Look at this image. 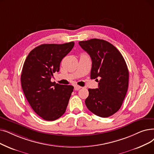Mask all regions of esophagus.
Returning <instances> with one entry per match:
<instances>
[{"mask_svg": "<svg viewBox=\"0 0 154 154\" xmlns=\"http://www.w3.org/2000/svg\"><path fill=\"white\" fill-rule=\"evenodd\" d=\"M81 88V87L78 85H74V89H75V91H78V90H79Z\"/></svg>", "mask_w": 154, "mask_h": 154, "instance_id": "34e87169", "label": "esophagus"}]
</instances>
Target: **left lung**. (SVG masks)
I'll return each mask as SVG.
<instances>
[{"mask_svg":"<svg viewBox=\"0 0 154 154\" xmlns=\"http://www.w3.org/2000/svg\"><path fill=\"white\" fill-rule=\"evenodd\" d=\"M79 44L91 58V79L99 82L98 88L88 89L85 105L96 115L109 117L121 108L128 90L129 72L125 59L115 46L103 39Z\"/></svg>","mask_w":154,"mask_h":154,"instance_id":"left-lung-1","label":"left lung"}]
</instances>
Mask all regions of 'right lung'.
I'll list each match as a JSON object with an SVG mask.
<instances>
[{
    "label": "right lung",
    "instance_id": "1",
    "mask_svg": "<svg viewBox=\"0 0 154 154\" xmlns=\"http://www.w3.org/2000/svg\"><path fill=\"white\" fill-rule=\"evenodd\" d=\"M74 42L43 44L30 51L21 77L25 97L36 114L46 121H54L66 111L73 87L51 82L58 72L62 60L72 50Z\"/></svg>",
    "mask_w": 154,
    "mask_h": 154
}]
</instances>
